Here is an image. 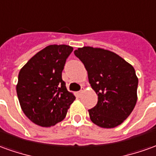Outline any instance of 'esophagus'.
Masks as SVG:
<instances>
[{
    "label": "esophagus",
    "instance_id": "1",
    "mask_svg": "<svg viewBox=\"0 0 156 156\" xmlns=\"http://www.w3.org/2000/svg\"><path fill=\"white\" fill-rule=\"evenodd\" d=\"M83 91H84V89H80V90H79V91H78V94H81L83 93Z\"/></svg>",
    "mask_w": 156,
    "mask_h": 156
}]
</instances>
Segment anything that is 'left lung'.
I'll return each mask as SVG.
<instances>
[{"label":"left lung","mask_w":156,"mask_h":156,"mask_svg":"<svg viewBox=\"0 0 156 156\" xmlns=\"http://www.w3.org/2000/svg\"><path fill=\"white\" fill-rule=\"evenodd\" d=\"M83 63L98 102L89 114L99 127L112 128L128 117L137 102L139 80L133 67L114 52L85 46L74 51Z\"/></svg>","instance_id":"1"}]
</instances>
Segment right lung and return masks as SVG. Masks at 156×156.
Returning <instances> with one entry per match:
<instances>
[{
  "mask_svg": "<svg viewBox=\"0 0 156 156\" xmlns=\"http://www.w3.org/2000/svg\"><path fill=\"white\" fill-rule=\"evenodd\" d=\"M73 48L51 44L34 55L18 74L17 94L26 116L41 127L62 122L75 96L67 91L62 73Z\"/></svg>",
  "mask_w": 156,
  "mask_h": 156,
  "instance_id": "right-lung-1",
  "label": "right lung"
}]
</instances>
